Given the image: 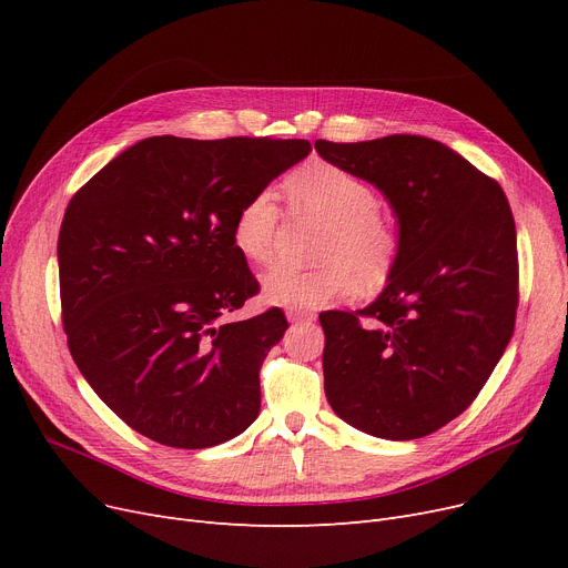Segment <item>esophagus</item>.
Segmentation results:
<instances>
[{
    "label": "esophagus",
    "mask_w": 568,
    "mask_h": 568,
    "mask_svg": "<svg viewBox=\"0 0 568 568\" xmlns=\"http://www.w3.org/2000/svg\"><path fill=\"white\" fill-rule=\"evenodd\" d=\"M287 317L292 322H313L315 320V313L313 311H304V308H290L287 311Z\"/></svg>",
    "instance_id": "esophagus-1"
}]
</instances>
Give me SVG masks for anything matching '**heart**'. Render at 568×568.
<instances>
[{"label":"heart","mask_w":568,"mask_h":568,"mask_svg":"<svg viewBox=\"0 0 568 568\" xmlns=\"http://www.w3.org/2000/svg\"><path fill=\"white\" fill-rule=\"evenodd\" d=\"M283 193L296 214L329 221L324 230L315 268L276 266L262 281L268 302L290 308H313L341 302L359 290H379L394 276L403 239L398 227L379 214V193L336 163L311 161L292 170ZM283 206L276 191L260 189L236 209L232 242L255 264H268L276 255Z\"/></svg>","instance_id":"1"}]
</instances>
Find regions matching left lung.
<instances>
[{
	"label": "left lung",
	"mask_w": 568,
	"mask_h": 568,
	"mask_svg": "<svg viewBox=\"0 0 568 568\" xmlns=\"http://www.w3.org/2000/svg\"><path fill=\"white\" fill-rule=\"evenodd\" d=\"M315 149L386 195L403 239L375 304L320 313L326 400L375 437L430 435L474 403L514 336L509 200L493 176L430 138L317 140Z\"/></svg>",
	"instance_id": "obj_1"
}]
</instances>
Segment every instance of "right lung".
I'll return each instance as SVG.
<instances>
[{
  "label": "right lung",
  "instance_id": "obj_1",
  "mask_svg": "<svg viewBox=\"0 0 568 568\" xmlns=\"http://www.w3.org/2000/svg\"><path fill=\"white\" fill-rule=\"evenodd\" d=\"M308 140L146 138L75 191L59 230V300L73 362L140 435L206 449L260 414V368L281 308L225 315L260 292L232 242L248 195Z\"/></svg>",
  "mask_w": 568,
  "mask_h": 568
}]
</instances>
